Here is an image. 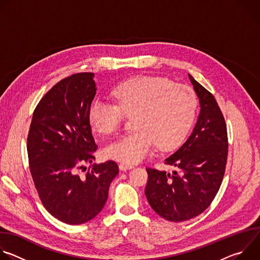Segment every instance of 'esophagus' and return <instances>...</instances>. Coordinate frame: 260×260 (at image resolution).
<instances>
[{
    "mask_svg": "<svg viewBox=\"0 0 260 260\" xmlns=\"http://www.w3.org/2000/svg\"><path fill=\"white\" fill-rule=\"evenodd\" d=\"M134 167L132 165H128V164H124V162H121L119 164V170L120 171H127V170H131L133 169Z\"/></svg>",
    "mask_w": 260,
    "mask_h": 260,
    "instance_id": "obj_1",
    "label": "esophagus"
}]
</instances>
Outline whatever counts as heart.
I'll return each mask as SVG.
<instances>
[{
  "instance_id": "1",
  "label": "heart",
  "mask_w": 260,
  "mask_h": 260,
  "mask_svg": "<svg viewBox=\"0 0 260 260\" xmlns=\"http://www.w3.org/2000/svg\"><path fill=\"white\" fill-rule=\"evenodd\" d=\"M115 104L94 100L88 111L91 127L113 134L125 115H136V133L118 137L104 148L107 158L137 164L149 155L155 144L160 150L177 147L188 134L197 115L198 100L186 85L161 77L144 76L119 84L112 91Z\"/></svg>"
}]
</instances>
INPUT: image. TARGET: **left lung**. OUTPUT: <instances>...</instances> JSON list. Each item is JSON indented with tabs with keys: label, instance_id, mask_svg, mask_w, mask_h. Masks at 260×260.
<instances>
[{
	"label": "left lung",
	"instance_id": "1",
	"mask_svg": "<svg viewBox=\"0 0 260 260\" xmlns=\"http://www.w3.org/2000/svg\"><path fill=\"white\" fill-rule=\"evenodd\" d=\"M188 77L201 109L189 138L166 158V164L176 171L146 169L148 203L160 217L174 222L197 217L210 206L220 188L228 159V132L220 108L211 92L189 74Z\"/></svg>",
	"mask_w": 260,
	"mask_h": 260
}]
</instances>
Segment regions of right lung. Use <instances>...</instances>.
Listing matches in <instances>:
<instances>
[{
    "label": "right lung",
    "mask_w": 260,
    "mask_h": 260,
    "mask_svg": "<svg viewBox=\"0 0 260 260\" xmlns=\"http://www.w3.org/2000/svg\"><path fill=\"white\" fill-rule=\"evenodd\" d=\"M93 73L60 80L36 107L27 136L29 171L46 210L67 224H82L104 208L118 174L113 160L78 168L95 158L88 111L96 92Z\"/></svg>",
    "instance_id": "1"
}]
</instances>
